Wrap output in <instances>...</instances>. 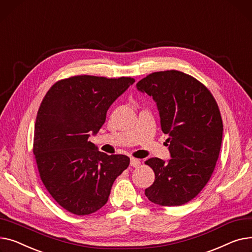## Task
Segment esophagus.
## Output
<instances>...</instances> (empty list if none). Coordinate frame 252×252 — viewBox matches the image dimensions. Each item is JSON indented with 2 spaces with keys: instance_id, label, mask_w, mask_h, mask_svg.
<instances>
[{
  "instance_id": "1",
  "label": "esophagus",
  "mask_w": 252,
  "mask_h": 252,
  "mask_svg": "<svg viewBox=\"0 0 252 252\" xmlns=\"http://www.w3.org/2000/svg\"><path fill=\"white\" fill-rule=\"evenodd\" d=\"M139 165H140V160L138 158H130V166L131 167L137 168V167H139Z\"/></svg>"
}]
</instances>
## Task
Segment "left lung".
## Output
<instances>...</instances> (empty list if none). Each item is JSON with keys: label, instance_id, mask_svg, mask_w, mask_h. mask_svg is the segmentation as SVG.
<instances>
[{"label": "left lung", "instance_id": "8db88e82", "mask_svg": "<svg viewBox=\"0 0 252 252\" xmlns=\"http://www.w3.org/2000/svg\"><path fill=\"white\" fill-rule=\"evenodd\" d=\"M136 87L157 102L172 157L168 162L145 160L156 179L144 194L162 206L185 204L209 182L219 158L223 121L218 103L205 85L177 70L154 72Z\"/></svg>", "mask_w": 252, "mask_h": 252}]
</instances>
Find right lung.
Masks as SVG:
<instances>
[{
    "instance_id": "obj_1",
    "label": "right lung",
    "mask_w": 252,
    "mask_h": 252,
    "mask_svg": "<svg viewBox=\"0 0 252 252\" xmlns=\"http://www.w3.org/2000/svg\"><path fill=\"white\" fill-rule=\"evenodd\" d=\"M131 77L77 75L57 81L44 95L34 125L33 154L40 179L56 202L71 214L95 213L109 199L130 158L97 151L88 141Z\"/></svg>"
}]
</instances>
